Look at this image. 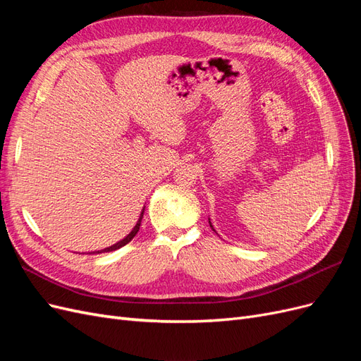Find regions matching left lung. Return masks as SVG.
<instances>
[{"label": "left lung", "mask_w": 361, "mask_h": 361, "mask_svg": "<svg viewBox=\"0 0 361 361\" xmlns=\"http://www.w3.org/2000/svg\"><path fill=\"white\" fill-rule=\"evenodd\" d=\"M209 226H211V228H212V231L215 232V228H214V226H212V223H211V220H209ZM216 233V232H215Z\"/></svg>", "instance_id": "1"}]
</instances>
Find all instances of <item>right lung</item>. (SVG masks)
I'll return each instance as SVG.
<instances>
[{"mask_svg": "<svg viewBox=\"0 0 361 361\" xmlns=\"http://www.w3.org/2000/svg\"><path fill=\"white\" fill-rule=\"evenodd\" d=\"M146 207V206H145ZM145 207L143 209H141V214H140V216H138V221H137V224L134 226V228L133 231H130L123 239H120L118 243H116V244H113L111 247H106V248H104V250H97V251H92V253H89V255H101V253H110V251H116V250H118L120 247H123V245H126L130 239H133L137 233H138V231H140V226H141V218H143V214H145Z\"/></svg>", "mask_w": 361, "mask_h": 361, "instance_id": "obj_1", "label": "right lung"}]
</instances>
